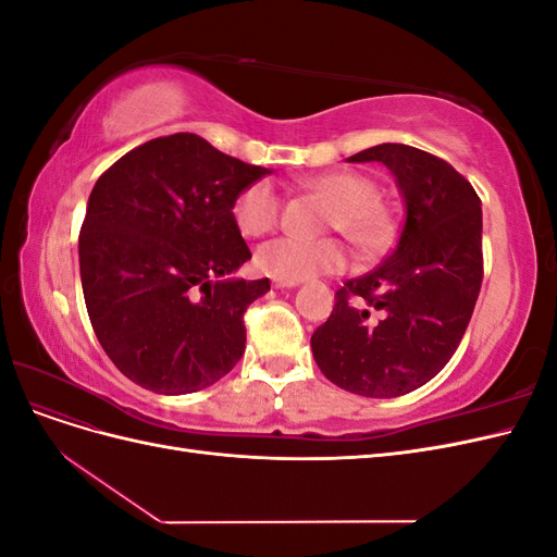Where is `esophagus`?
Wrapping results in <instances>:
<instances>
[{
    "label": "esophagus",
    "instance_id": "34e87169",
    "mask_svg": "<svg viewBox=\"0 0 557 557\" xmlns=\"http://www.w3.org/2000/svg\"><path fill=\"white\" fill-rule=\"evenodd\" d=\"M274 285H276V288H295V285H299V283H293V281H278V278H274Z\"/></svg>",
    "mask_w": 557,
    "mask_h": 557
}]
</instances>
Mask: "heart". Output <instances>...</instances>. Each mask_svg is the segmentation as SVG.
Masks as SVG:
<instances>
[{"mask_svg":"<svg viewBox=\"0 0 557 557\" xmlns=\"http://www.w3.org/2000/svg\"><path fill=\"white\" fill-rule=\"evenodd\" d=\"M305 188L325 197L332 209L327 225L342 230L364 252H379L393 239V213L379 197V185L360 172H332L305 181ZM281 215V195L267 178L250 183L234 201V221L246 237H260ZM348 262L346 246L336 239L278 237L260 246L258 267L278 281H307L342 272Z\"/></svg>","mask_w":557,"mask_h":557,"instance_id":"obj_1","label":"heart"}]
</instances>
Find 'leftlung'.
I'll return each instance as SVG.
<instances>
[{
    "label": "left lung",
    "mask_w": 557,
    "mask_h": 557,
    "mask_svg": "<svg viewBox=\"0 0 557 557\" xmlns=\"http://www.w3.org/2000/svg\"><path fill=\"white\" fill-rule=\"evenodd\" d=\"M348 162L385 164L404 201L395 250L374 272L334 295L311 336L315 364L362 397H399L453 358L483 281L481 199L442 158L407 144H379Z\"/></svg>",
    "instance_id": "8db88e82"
}]
</instances>
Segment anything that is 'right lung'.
Wrapping results in <instances>:
<instances>
[{"label": "right lung", "mask_w": 557, "mask_h": 557, "mask_svg": "<svg viewBox=\"0 0 557 557\" xmlns=\"http://www.w3.org/2000/svg\"><path fill=\"white\" fill-rule=\"evenodd\" d=\"M267 174L178 132L129 150L95 183L78 237L83 297L129 381L188 395L242 360L244 311L269 278H234L250 250L232 209Z\"/></svg>", "instance_id": "1"}]
</instances>
